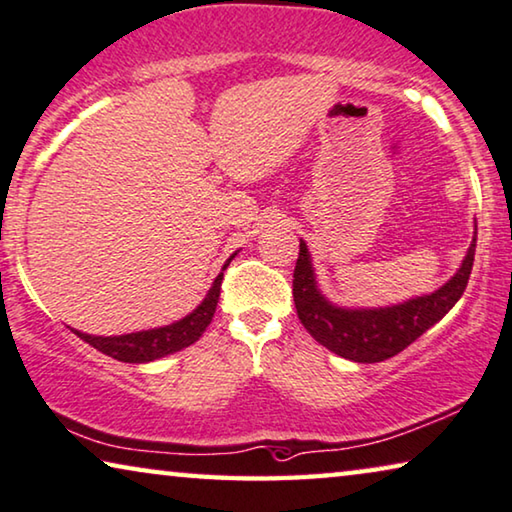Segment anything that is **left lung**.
<instances>
[{"mask_svg":"<svg viewBox=\"0 0 512 512\" xmlns=\"http://www.w3.org/2000/svg\"><path fill=\"white\" fill-rule=\"evenodd\" d=\"M476 236L469 253L464 257L460 271L444 287L430 296H418L402 305L379 310H347L338 308L319 294L315 273H312L310 255L305 243L299 246V259L294 266L292 294L296 315L319 345L331 349L342 358L356 363L386 361L439 322L467 289L474 269Z\"/></svg>","mask_w":512,"mask_h":512,"instance_id":"8db88e82","label":"left lung"}]
</instances>
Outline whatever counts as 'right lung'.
<instances>
[{
	"instance_id": "right-lung-1",
	"label": "right lung",
	"mask_w": 512,
	"mask_h": 512,
	"mask_svg": "<svg viewBox=\"0 0 512 512\" xmlns=\"http://www.w3.org/2000/svg\"><path fill=\"white\" fill-rule=\"evenodd\" d=\"M232 257L227 259V264L232 262ZM227 264L223 266V269H227ZM220 285H223V273L213 280V287L209 289L207 299L197 305L190 315L179 319L177 324L163 326V329L114 335V338H101V335H87L80 331H75V333H78V338H82L85 342H89L91 347L98 349V352L117 358V361H124V363L156 361V358L181 352L183 347L193 345L195 340H200V335L207 331V326L211 324L213 312H216Z\"/></svg>"
}]
</instances>
